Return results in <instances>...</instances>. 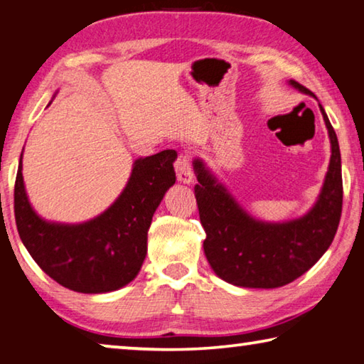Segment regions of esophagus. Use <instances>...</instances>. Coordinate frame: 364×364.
<instances>
[{"label": "esophagus", "instance_id": "34e87169", "mask_svg": "<svg viewBox=\"0 0 364 364\" xmlns=\"http://www.w3.org/2000/svg\"><path fill=\"white\" fill-rule=\"evenodd\" d=\"M175 171H176L178 181L180 183L191 184L194 181V173H193V168H191L188 154H180V156H178L175 162Z\"/></svg>", "mask_w": 364, "mask_h": 364}]
</instances>
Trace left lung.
<instances>
[{
	"label": "left lung",
	"instance_id": "1",
	"mask_svg": "<svg viewBox=\"0 0 364 364\" xmlns=\"http://www.w3.org/2000/svg\"><path fill=\"white\" fill-rule=\"evenodd\" d=\"M300 93L310 90L289 80ZM331 141V160L321 193L310 210L287 221H263L245 210L202 159H194L196 200L205 230L204 252L215 274L237 287L276 289L310 269L336 236L342 213L341 149L319 104Z\"/></svg>",
	"mask_w": 364,
	"mask_h": 364
}]
</instances>
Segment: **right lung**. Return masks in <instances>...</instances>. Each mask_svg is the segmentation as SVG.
Here are the masks:
<instances>
[{
	"instance_id": "add662e5",
	"label": "right lung",
	"mask_w": 364,
	"mask_h": 364,
	"mask_svg": "<svg viewBox=\"0 0 364 364\" xmlns=\"http://www.w3.org/2000/svg\"><path fill=\"white\" fill-rule=\"evenodd\" d=\"M176 151L167 149L136 159L112 205L83 223H59L40 217L30 204L21 154L14 213L28 254L49 278L70 291L104 294L130 284L147 254L154 212L176 181Z\"/></svg>"
}]
</instances>
